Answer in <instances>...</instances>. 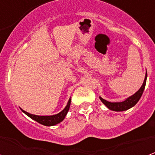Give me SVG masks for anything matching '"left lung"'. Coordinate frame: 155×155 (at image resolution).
<instances>
[{"label": "left lung", "mask_w": 155, "mask_h": 155, "mask_svg": "<svg viewBox=\"0 0 155 155\" xmlns=\"http://www.w3.org/2000/svg\"><path fill=\"white\" fill-rule=\"evenodd\" d=\"M146 80H147V72L145 74V77H144V81L143 82L142 86L140 88V90L137 91L136 93H134L133 95H131L130 97H128L126 100H124L122 102H110L104 100L103 98L100 96V100L101 102L106 106V107L113 111H124L129 110L130 108L134 106L135 104L138 103V101H140V97L142 96L144 88H145V84H146Z\"/></svg>", "instance_id": "1"}]
</instances>
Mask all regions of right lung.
I'll return each mask as SVG.
<instances>
[{
	"label": "right lung",
	"mask_w": 155,
	"mask_h": 155,
	"mask_svg": "<svg viewBox=\"0 0 155 155\" xmlns=\"http://www.w3.org/2000/svg\"><path fill=\"white\" fill-rule=\"evenodd\" d=\"M71 99L70 98V100L68 101V103L66 104V106L64 107V109L62 111H61L60 113H58L54 115H35V114H30L26 111L23 110L22 109H21L23 113H25L27 116H29L31 119L34 120L36 122L45 125V126H53L57 124L61 123V121H63L64 119L66 116L68 111L70 110V106H71Z\"/></svg>",
	"instance_id": "1"
}]
</instances>
